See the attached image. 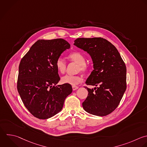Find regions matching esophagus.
Listing matches in <instances>:
<instances>
[{
	"label": "esophagus",
	"mask_w": 147,
	"mask_h": 147,
	"mask_svg": "<svg viewBox=\"0 0 147 147\" xmlns=\"http://www.w3.org/2000/svg\"><path fill=\"white\" fill-rule=\"evenodd\" d=\"M78 86H72V90H74V91H75V90H76L77 89H78Z\"/></svg>",
	"instance_id": "34e87169"
}]
</instances>
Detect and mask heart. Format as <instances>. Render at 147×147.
<instances>
[{
	"label": "heart",
	"mask_w": 147,
	"mask_h": 147,
	"mask_svg": "<svg viewBox=\"0 0 147 147\" xmlns=\"http://www.w3.org/2000/svg\"><path fill=\"white\" fill-rule=\"evenodd\" d=\"M68 59L79 64V71L86 72L88 68L86 64V57L81 53L72 52L68 55ZM55 66L57 71L60 74H64L65 72L67 64L65 60L62 57H59L55 63ZM83 81V78L79 75H66L63 76L61 79V82L63 84H67L72 86H75L79 84Z\"/></svg>",
	"instance_id": "1"
}]
</instances>
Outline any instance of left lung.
I'll return each mask as SVG.
<instances>
[{
  "instance_id": "1",
  "label": "left lung",
  "mask_w": 147,
  "mask_h": 147,
  "mask_svg": "<svg viewBox=\"0 0 147 147\" xmlns=\"http://www.w3.org/2000/svg\"><path fill=\"white\" fill-rule=\"evenodd\" d=\"M74 45L91 57L94 70L86 83L97 86L88 88L83 102L84 110L92 115L105 116L118 106L126 88V68L117 48L101 37L79 38Z\"/></svg>"
}]
</instances>
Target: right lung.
<instances>
[{"mask_svg":"<svg viewBox=\"0 0 147 147\" xmlns=\"http://www.w3.org/2000/svg\"><path fill=\"white\" fill-rule=\"evenodd\" d=\"M70 48L65 40H39L22 59L17 89L27 109L36 118L45 119L61 111L72 92L70 84H56L60 78L55 66L62 53Z\"/></svg>","mask_w":147,"mask_h":147,"instance_id":"add662e5","label":"right lung"}]
</instances>
